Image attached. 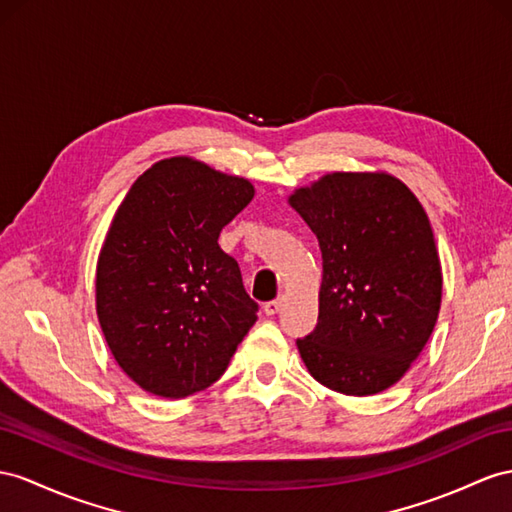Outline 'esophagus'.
<instances>
[{"label": "esophagus", "instance_id": "obj_1", "mask_svg": "<svg viewBox=\"0 0 512 512\" xmlns=\"http://www.w3.org/2000/svg\"><path fill=\"white\" fill-rule=\"evenodd\" d=\"M283 305H285V298L283 296H279L277 300H270V303L264 305L266 316H277V313L283 309Z\"/></svg>", "mask_w": 512, "mask_h": 512}]
</instances>
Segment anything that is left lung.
<instances>
[{"label": "left lung", "instance_id": "8db88e82", "mask_svg": "<svg viewBox=\"0 0 512 512\" xmlns=\"http://www.w3.org/2000/svg\"><path fill=\"white\" fill-rule=\"evenodd\" d=\"M287 203L322 251L318 324L296 342L300 359L344 396L396 385L441 309V259L422 203L385 170L326 173Z\"/></svg>", "mask_w": 512, "mask_h": 512}]
</instances>
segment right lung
Segmentation results:
<instances>
[{"instance_id":"add662e5","label":"right lung","mask_w":512,"mask_h":512,"mask_svg":"<svg viewBox=\"0 0 512 512\" xmlns=\"http://www.w3.org/2000/svg\"><path fill=\"white\" fill-rule=\"evenodd\" d=\"M255 186L190 155L155 162L134 181L99 251L95 303L119 368L160 398H188L227 370L257 305L222 227Z\"/></svg>"}]
</instances>
